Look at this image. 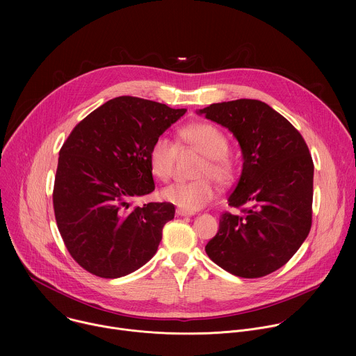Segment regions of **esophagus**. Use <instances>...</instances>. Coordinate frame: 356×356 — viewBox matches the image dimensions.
Here are the masks:
<instances>
[{
  "label": "esophagus",
  "instance_id": "esophagus-1",
  "mask_svg": "<svg viewBox=\"0 0 356 356\" xmlns=\"http://www.w3.org/2000/svg\"><path fill=\"white\" fill-rule=\"evenodd\" d=\"M176 214L179 216V217H191V216H194V213H191V211H186V210H176Z\"/></svg>",
  "mask_w": 356,
  "mask_h": 356
}]
</instances>
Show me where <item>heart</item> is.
Wrapping results in <instances>:
<instances>
[{
  "label": "heart",
  "mask_w": 356,
  "mask_h": 356,
  "mask_svg": "<svg viewBox=\"0 0 356 356\" xmlns=\"http://www.w3.org/2000/svg\"><path fill=\"white\" fill-rule=\"evenodd\" d=\"M180 136L187 145L206 156L197 172V176L202 177L193 181L170 183L161 190V197L180 210L193 213L206 207L216 195V187L210 176L224 183L232 175V165L225 156L228 140L217 127L206 122L190 124L180 131ZM176 150V145L165 135L158 136L152 143L147 162L152 175L156 179H169L173 170Z\"/></svg>",
  "instance_id": "b5f03b06"
}]
</instances>
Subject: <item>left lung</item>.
I'll list each match as a JSON object with an SVG mask.
<instances>
[{
    "label": "left lung",
    "instance_id": "1",
    "mask_svg": "<svg viewBox=\"0 0 356 356\" xmlns=\"http://www.w3.org/2000/svg\"><path fill=\"white\" fill-rule=\"evenodd\" d=\"M197 114L232 132L243 159L228 197V206L242 213L221 216L207 255L235 276H266L290 261L312 228L314 165L309 147L283 115L259 99L224 101Z\"/></svg>",
    "mask_w": 356,
    "mask_h": 356
}]
</instances>
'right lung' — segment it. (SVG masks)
I'll list each match as a JSON object with an SVG mask.
<instances>
[{"label":"right lung","instance_id":"add662e5","mask_svg":"<svg viewBox=\"0 0 356 356\" xmlns=\"http://www.w3.org/2000/svg\"><path fill=\"white\" fill-rule=\"evenodd\" d=\"M186 111L117 97L80 121L63 143L55 217L70 255L87 272L117 279L154 258L165 224L175 218V206L131 207V201L155 190L149 149Z\"/></svg>","mask_w":356,"mask_h":356}]
</instances>
